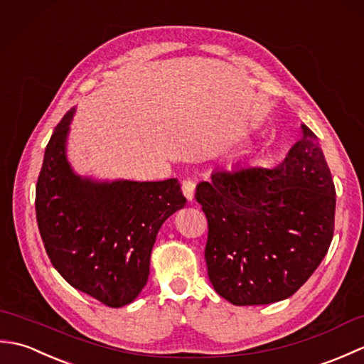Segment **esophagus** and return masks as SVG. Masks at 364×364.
<instances>
[{"label":"esophagus","mask_w":364,"mask_h":364,"mask_svg":"<svg viewBox=\"0 0 364 364\" xmlns=\"http://www.w3.org/2000/svg\"><path fill=\"white\" fill-rule=\"evenodd\" d=\"M181 188H183L184 197H186L189 202H192V200H194V196H196V183L191 181V180H184Z\"/></svg>","instance_id":"1"}]
</instances>
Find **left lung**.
Wrapping results in <instances>:
<instances>
[{
    "mask_svg": "<svg viewBox=\"0 0 364 364\" xmlns=\"http://www.w3.org/2000/svg\"><path fill=\"white\" fill-rule=\"evenodd\" d=\"M300 128V141L277 168L235 167L197 186L208 219V277L233 305L291 297L327 255L335 184L318 137Z\"/></svg>",
    "mask_w": 364,
    "mask_h": 364,
    "instance_id": "1",
    "label": "left lung"
}]
</instances>
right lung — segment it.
I'll return each instance as SVG.
<instances>
[{"mask_svg":"<svg viewBox=\"0 0 364 364\" xmlns=\"http://www.w3.org/2000/svg\"><path fill=\"white\" fill-rule=\"evenodd\" d=\"M72 107L45 149L36 188V214L51 264L75 289L120 308L149 280L158 231L186 206L180 181L95 180L67 158Z\"/></svg>","mask_w":364,"mask_h":364,"instance_id":"1","label":"right lung"}]
</instances>
